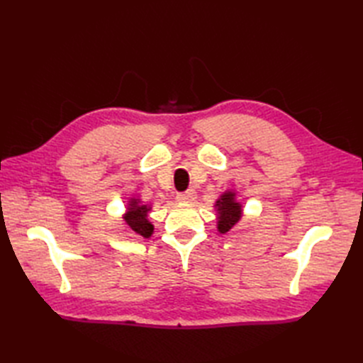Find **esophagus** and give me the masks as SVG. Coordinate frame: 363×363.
Masks as SVG:
<instances>
[{
    "label": "esophagus",
    "instance_id": "obj_1",
    "mask_svg": "<svg viewBox=\"0 0 363 363\" xmlns=\"http://www.w3.org/2000/svg\"><path fill=\"white\" fill-rule=\"evenodd\" d=\"M195 199H196V195H195L194 189H188V191L177 194V200L182 203H192Z\"/></svg>",
    "mask_w": 363,
    "mask_h": 363
}]
</instances>
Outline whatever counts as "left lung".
<instances>
[{
    "label": "left lung",
    "instance_id": "8db88e82",
    "mask_svg": "<svg viewBox=\"0 0 363 363\" xmlns=\"http://www.w3.org/2000/svg\"><path fill=\"white\" fill-rule=\"evenodd\" d=\"M218 207V230L221 233H227L240 219V204L235 201L233 192H225L221 199L216 201Z\"/></svg>",
    "mask_w": 363,
    "mask_h": 363
}]
</instances>
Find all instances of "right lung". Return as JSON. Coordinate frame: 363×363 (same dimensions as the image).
<instances>
[{
	"label": "right lung",
	"mask_w": 363,
	"mask_h": 363,
	"mask_svg": "<svg viewBox=\"0 0 363 363\" xmlns=\"http://www.w3.org/2000/svg\"><path fill=\"white\" fill-rule=\"evenodd\" d=\"M150 208L147 206H139L136 200L131 201L128 212L124 216L127 225L133 230L135 233H138L142 238H150L152 233V224L147 219V212Z\"/></svg>",
	"instance_id": "right-lung-1"
}]
</instances>
